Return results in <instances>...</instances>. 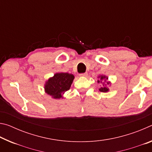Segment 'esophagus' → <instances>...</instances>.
Wrapping results in <instances>:
<instances>
[{"instance_id": "esophagus-1", "label": "esophagus", "mask_w": 152, "mask_h": 152, "mask_svg": "<svg viewBox=\"0 0 152 152\" xmlns=\"http://www.w3.org/2000/svg\"><path fill=\"white\" fill-rule=\"evenodd\" d=\"M80 77H87L88 76V73H83V74H80Z\"/></svg>"}]
</instances>
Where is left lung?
Instances as JSON below:
<instances>
[{
	"mask_svg": "<svg viewBox=\"0 0 152 152\" xmlns=\"http://www.w3.org/2000/svg\"><path fill=\"white\" fill-rule=\"evenodd\" d=\"M98 78H99V80H98L97 81L98 83H101L102 84V86L99 88V91L102 92H109V88H108L107 85L110 84V82L107 81L108 80V77L105 75H100L98 76Z\"/></svg>",
	"mask_w": 152,
	"mask_h": 152,
	"instance_id": "1",
	"label": "left lung"
}]
</instances>
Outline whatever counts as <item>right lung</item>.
<instances>
[{
    "instance_id": "add662e5",
    "label": "right lung",
    "mask_w": 152,
    "mask_h": 152,
    "mask_svg": "<svg viewBox=\"0 0 152 152\" xmlns=\"http://www.w3.org/2000/svg\"><path fill=\"white\" fill-rule=\"evenodd\" d=\"M74 79L72 74L58 72L45 82L44 90L45 93L55 99H62L65 92L70 88Z\"/></svg>"
}]
</instances>
